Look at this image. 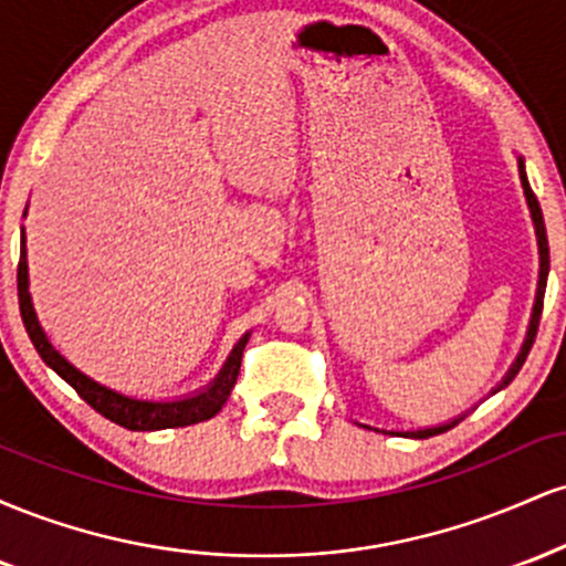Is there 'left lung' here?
<instances>
[{"mask_svg": "<svg viewBox=\"0 0 566 566\" xmlns=\"http://www.w3.org/2000/svg\"><path fill=\"white\" fill-rule=\"evenodd\" d=\"M518 178H522V188H524V199H527V207H530V216H532V223H535V237H537V252H541V271H537V292H535V305H532V316H530V327H527V335H524V343L522 348H518L516 359H513V365L509 367V373H505V378L497 382L495 388H492V394L503 391L509 382L516 378L518 369H522L524 359H527L532 343H535V335H537V324H541V314H543V295H545V282H548V269H551V255H548V237H545V223H543V210L541 205H537V197L532 193L530 188V180H527V170H524V159L518 157ZM465 415H460V418H452L447 420V423H439V426H431V428H415V431H386V428H373L367 423H359L361 428H373V431H382V433H394V437H409V439H428V437H437V433H444L450 431L463 420Z\"/></svg>", "mask_w": 566, "mask_h": 566, "instance_id": "obj_1", "label": "left lung"}]
</instances>
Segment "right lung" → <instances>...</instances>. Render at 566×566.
Returning <instances> with one entry per match:
<instances>
[{
	"mask_svg": "<svg viewBox=\"0 0 566 566\" xmlns=\"http://www.w3.org/2000/svg\"><path fill=\"white\" fill-rule=\"evenodd\" d=\"M25 216V212H23ZM18 303H21V316L23 327L29 333L31 343L42 356V361L50 369H55L63 380L74 388L76 394L87 401L95 412H101L103 418H108L112 423L127 428V431H161V428H184L201 423V420H210L223 409L226 399L231 396L233 382L239 378V367H242V354L250 333L239 337L237 346L231 348L229 359L223 361L220 373L207 382L199 391L180 396V399H140V396H129L116 391V388L103 386L84 375L82 369H76L66 356L50 343L48 333L42 329V324L36 319L34 301H31L29 292V261H25V229H21V263H18Z\"/></svg>",
	"mask_w": 566,
	"mask_h": 566,
	"instance_id": "1",
	"label": "right lung"
}]
</instances>
